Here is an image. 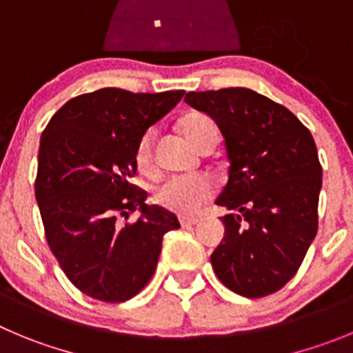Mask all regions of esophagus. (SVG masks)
I'll use <instances>...</instances> for the list:
<instances>
[{"instance_id":"obj_1","label":"esophagus","mask_w":353,"mask_h":353,"mask_svg":"<svg viewBox=\"0 0 353 353\" xmlns=\"http://www.w3.org/2000/svg\"><path fill=\"white\" fill-rule=\"evenodd\" d=\"M179 223L183 228H186V226H195L199 223V219L196 217H179Z\"/></svg>"}]
</instances>
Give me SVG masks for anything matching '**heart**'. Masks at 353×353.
I'll list each match as a JSON object with an SVG mask.
<instances>
[{
    "label": "heart",
    "mask_w": 353,
    "mask_h": 353,
    "mask_svg": "<svg viewBox=\"0 0 353 353\" xmlns=\"http://www.w3.org/2000/svg\"><path fill=\"white\" fill-rule=\"evenodd\" d=\"M181 132L184 134L190 143L202 150L207 144L216 146L219 141V130L217 125L205 114L192 113L181 120ZM151 143H153V134L146 132L139 139L136 148V161L139 169H151ZM216 188L210 177L195 174V176H174L158 184L153 192V200L157 205L170 210V212L183 214V216H192L202 209L207 200L212 199Z\"/></svg>",
    "instance_id": "1"
}]
</instances>
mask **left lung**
Wrapping results in <instances>:
<instances>
[{
	"mask_svg": "<svg viewBox=\"0 0 353 353\" xmlns=\"http://www.w3.org/2000/svg\"><path fill=\"white\" fill-rule=\"evenodd\" d=\"M209 114L228 151V183L216 203L225 236L210 256L217 279L245 298L284 288L317 235L322 167L310 130L251 88L188 92Z\"/></svg>",
	"mask_w": 353,
	"mask_h": 353,
	"instance_id": "1",
	"label": "left lung"
}]
</instances>
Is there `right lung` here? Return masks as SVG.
Returning a JSON list of instances; mask_svg holds the SVG:
<instances>
[{
    "mask_svg": "<svg viewBox=\"0 0 353 353\" xmlns=\"http://www.w3.org/2000/svg\"><path fill=\"white\" fill-rule=\"evenodd\" d=\"M183 95L101 88L65 102L43 130L34 193L45 236L65 276L90 298H134L157 270L163 235L179 228L128 181L144 132ZM136 208L140 219L121 225Z\"/></svg>",
    "mask_w": 353,
    "mask_h": 353,
    "instance_id": "add662e5",
    "label": "right lung"
}]
</instances>
